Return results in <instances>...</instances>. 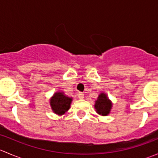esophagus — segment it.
<instances>
[{"label":"esophagus","instance_id":"1","mask_svg":"<svg viewBox=\"0 0 158 158\" xmlns=\"http://www.w3.org/2000/svg\"><path fill=\"white\" fill-rule=\"evenodd\" d=\"M78 97H79V98H80V99H82V98H84V94L82 93V92H79V93H78Z\"/></svg>","mask_w":158,"mask_h":158}]
</instances>
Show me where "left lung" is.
Wrapping results in <instances>:
<instances>
[{
    "label": "left lung",
    "instance_id": "1",
    "mask_svg": "<svg viewBox=\"0 0 158 158\" xmlns=\"http://www.w3.org/2000/svg\"><path fill=\"white\" fill-rule=\"evenodd\" d=\"M111 108V103L106 94L101 93L95 101V109L98 114L102 115H107Z\"/></svg>",
    "mask_w": 158,
    "mask_h": 158
}]
</instances>
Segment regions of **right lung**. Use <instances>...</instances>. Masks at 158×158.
Here are the masks:
<instances>
[{"label": "right lung", "mask_w": 158, "mask_h": 158, "mask_svg": "<svg viewBox=\"0 0 158 158\" xmlns=\"http://www.w3.org/2000/svg\"><path fill=\"white\" fill-rule=\"evenodd\" d=\"M72 98L65 95L63 92H57L50 100L52 111L58 114H63L69 110Z\"/></svg>", "instance_id": "1"}]
</instances>
